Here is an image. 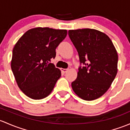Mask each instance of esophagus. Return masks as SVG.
<instances>
[{"label": "esophagus", "mask_w": 130, "mask_h": 130, "mask_svg": "<svg viewBox=\"0 0 130 130\" xmlns=\"http://www.w3.org/2000/svg\"><path fill=\"white\" fill-rule=\"evenodd\" d=\"M61 72H63V73H66L67 72L68 69H60Z\"/></svg>", "instance_id": "1"}]
</instances>
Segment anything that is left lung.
Masks as SVG:
<instances>
[{
	"label": "left lung",
	"instance_id": "1",
	"mask_svg": "<svg viewBox=\"0 0 130 130\" xmlns=\"http://www.w3.org/2000/svg\"><path fill=\"white\" fill-rule=\"evenodd\" d=\"M69 35L85 65L79 68L72 89L85 100L97 99L109 89L117 74V50L109 37L97 30H70Z\"/></svg>",
	"mask_w": 130,
	"mask_h": 130
}]
</instances>
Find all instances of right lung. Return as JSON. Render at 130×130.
Listing matches in <instances>:
<instances>
[{
  "instance_id": "obj_1",
  "label": "right lung",
  "mask_w": 130,
  "mask_h": 130,
  "mask_svg": "<svg viewBox=\"0 0 130 130\" xmlns=\"http://www.w3.org/2000/svg\"><path fill=\"white\" fill-rule=\"evenodd\" d=\"M67 35V30L36 27L27 30L14 45L11 69L19 88L29 98L43 99L52 91L61 71L49 62Z\"/></svg>"
}]
</instances>
